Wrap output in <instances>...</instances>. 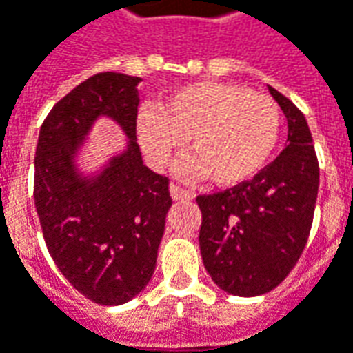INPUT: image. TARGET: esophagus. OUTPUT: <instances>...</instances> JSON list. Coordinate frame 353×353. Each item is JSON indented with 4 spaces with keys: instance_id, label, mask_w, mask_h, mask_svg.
<instances>
[{
    "instance_id": "1",
    "label": "esophagus",
    "mask_w": 353,
    "mask_h": 353,
    "mask_svg": "<svg viewBox=\"0 0 353 353\" xmlns=\"http://www.w3.org/2000/svg\"><path fill=\"white\" fill-rule=\"evenodd\" d=\"M170 193H172V196H174L176 201H191V199L195 196V193H193V191L183 189L181 185H172L170 187Z\"/></svg>"
}]
</instances>
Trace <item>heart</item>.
<instances>
[{"instance_id":"heart-1","label":"heart","mask_w":353,"mask_h":353,"mask_svg":"<svg viewBox=\"0 0 353 353\" xmlns=\"http://www.w3.org/2000/svg\"><path fill=\"white\" fill-rule=\"evenodd\" d=\"M280 127L274 98L226 83L179 86L160 110L145 108L137 117L139 141L154 166H166L189 139L195 158L187 160L183 172L208 176L222 187L257 176L276 148Z\"/></svg>"}]
</instances>
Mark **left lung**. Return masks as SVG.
Wrapping results in <instances>:
<instances>
[{"mask_svg": "<svg viewBox=\"0 0 353 353\" xmlns=\"http://www.w3.org/2000/svg\"><path fill=\"white\" fill-rule=\"evenodd\" d=\"M288 119V145L253 179L199 195L205 268L232 296L274 290L307 245L319 193V160L303 112L268 86Z\"/></svg>", "mask_w": 353, "mask_h": 353, "instance_id": "left-lung-1", "label": "left lung"}]
</instances>
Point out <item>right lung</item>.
<instances>
[{"mask_svg":"<svg viewBox=\"0 0 353 353\" xmlns=\"http://www.w3.org/2000/svg\"><path fill=\"white\" fill-rule=\"evenodd\" d=\"M139 77L98 73L50 110L34 157V207L59 272L86 299L121 305L154 274L172 207L170 179L143 164L137 139ZM98 115L116 119L128 150L92 182L76 176L72 154Z\"/></svg>","mask_w":353,"mask_h":353,"instance_id":"add662e5","label":"right lung"}]
</instances>
